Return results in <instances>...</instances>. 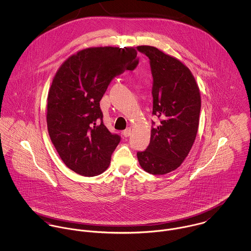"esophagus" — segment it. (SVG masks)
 <instances>
[{
    "instance_id": "1",
    "label": "esophagus",
    "mask_w": 251,
    "mask_h": 251,
    "mask_svg": "<svg viewBox=\"0 0 251 251\" xmlns=\"http://www.w3.org/2000/svg\"><path fill=\"white\" fill-rule=\"evenodd\" d=\"M130 134H131V129H130L129 127L126 128V129H125V130L123 131V135H124L125 137H128Z\"/></svg>"
}]
</instances>
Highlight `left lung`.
<instances>
[{"label":"left lung","instance_id":"left-lung-1","mask_svg":"<svg viewBox=\"0 0 251 251\" xmlns=\"http://www.w3.org/2000/svg\"><path fill=\"white\" fill-rule=\"evenodd\" d=\"M137 51L150 60L152 75V115L151 141L137 152L141 167L152 175H164L177 169L187 156L196 138L201 98L188 68L176 58L155 47L141 45Z\"/></svg>","mask_w":251,"mask_h":251}]
</instances>
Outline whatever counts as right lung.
I'll use <instances>...</instances> for the list:
<instances>
[{
	"label": "right lung",
	"mask_w": 251,
	"mask_h": 251,
	"mask_svg": "<svg viewBox=\"0 0 251 251\" xmlns=\"http://www.w3.org/2000/svg\"><path fill=\"white\" fill-rule=\"evenodd\" d=\"M132 47H96L70 57L56 73L47 100V127L65 164L93 177L105 171L121 136L103 124L100 101L111 81L138 65Z\"/></svg>",
	"instance_id": "right-lung-1"
}]
</instances>
